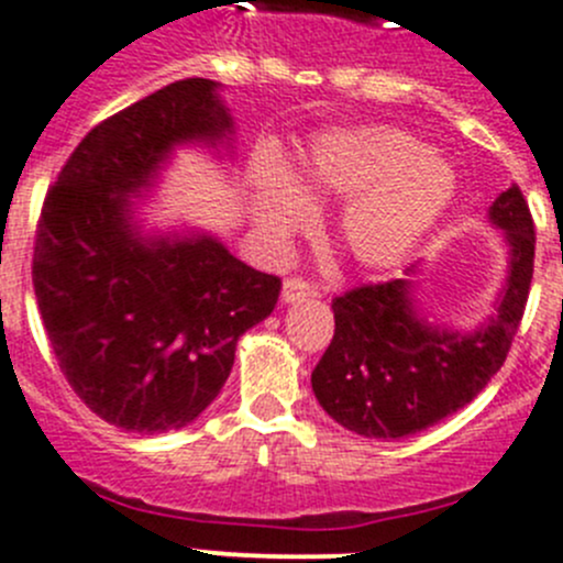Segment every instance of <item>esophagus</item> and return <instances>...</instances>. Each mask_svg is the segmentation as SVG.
I'll use <instances>...</instances> for the list:
<instances>
[{
    "label": "esophagus",
    "instance_id": "obj_1",
    "mask_svg": "<svg viewBox=\"0 0 563 563\" xmlns=\"http://www.w3.org/2000/svg\"><path fill=\"white\" fill-rule=\"evenodd\" d=\"M308 297H316V288L310 286L308 280H302V277H288V280L283 283V302L294 305L302 302V299Z\"/></svg>",
    "mask_w": 563,
    "mask_h": 563
}]
</instances>
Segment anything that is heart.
I'll return each instance as SVG.
<instances>
[{
    "label": "heart",
    "instance_id": "1",
    "mask_svg": "<svg viewBox=\"0 0 563 563\" xmlns=\"http://www.w3.org/2000/svg\"><path fill=\"white\" fill-rule=\"evenodd\" d=\"M255 233L272 253L313 220L310 203L343 200L332 242L349 264L385 272L404 264L451 209L460 189L454 165L396 125L324 131L294 165L291 178L272 162L253 170Z\"/></svg>",
    "mask_w": 563,
    "mask_h": 563
}]
</instances>
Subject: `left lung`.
Masks as SVG:
<instances>
[{"mask_svg": "<svg viewBox=\"0 0 563 563\" xmlns=\"http://www.w3.org/2000/svg\"><path fill=\"white\" fill-rule=\"evenodd\" d=\"M504 231L509 269L495 313L476 330H454L423 313L415 280L374 283L332 299L335 335L310 374L316 398L343 429L398 440L471 404L504 365L533 277V220L520 187L489 206ZM418 266H409L415 275Z\"/></svg>", "mask_w": 563, "mask_h": 563, "instance_id": "8db88e82", "label": "left lung"}]
</instances>
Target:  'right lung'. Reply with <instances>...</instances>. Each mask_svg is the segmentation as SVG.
<instances>
[{
    "mask_svg": "<svg viewBox=\"0 0 563 563\" xmlns=\"http://www.w3.org/2000/svg\"><path fill=\"white\" fill-rule=\"evenodd\" d=\"M181 145L233 148L217 81H173L87 131L35 233L37 310L65 379L136 434L192 423L231 376L239 338L280 297V277L211 233L143 231L131 198H148Z\"/></svg>",
    "mask_w": 563,
    "mask_h": 563,
    "instance_id": "obj_1",
    "label": "right lung"
}]
</instances>
